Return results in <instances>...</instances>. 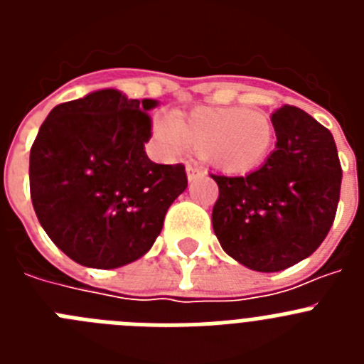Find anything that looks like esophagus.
I'll list each match as a JSON object with an SVG mask.
<instances>
[{
    "label": "esophagus",
    "mask_w": 364,
    "mask_h": 364,
    "mask_svg": "<svg viewBox=\"0 0 364 364\" xmlns=\"http://www.w3.org/2000/svg\"><path fill=\"white\" fill-rule=\"evenodd\" d=\"M186 171H188V180L189 182H193V180H197L198 176L204 175V169H202L198 164H188V167H186Z\"/></svg>",
    "instance_id": "obj_1"
}]
</instances>
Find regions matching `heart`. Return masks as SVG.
Returning a JSON list of instances; mask_svg holds the SVG:
<instances>
[{"mask_svg": "<svg viewBox=\"0 0 364 364\" xmlns=\"http://www.w3.org/2000/svg\"><path fill=\"white\" fill-rule=\"evenodd\" d=\"M153 134L167 154L193 149L226 173L253 171L266 162L275 144V125L269 114L244 107L167 112L156 117Z\"/></svg>", "mask_w": 364, "mask_h": 364, "instance_id": "heart-1", "label": "heart"}]
</instances>
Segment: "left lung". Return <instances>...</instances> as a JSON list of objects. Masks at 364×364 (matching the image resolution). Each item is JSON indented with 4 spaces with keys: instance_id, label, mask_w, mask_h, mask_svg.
<instances>
[{
    "instance_id": "left-lung-1",
    "label": "left lung",
    "mask_w": 364,
    "mask_h": 364,
    "mask_svg": "<svg viewBox=\"0 0 364 364\" xmlns=\"http://www.w3.org/2000/svg\"><path fill=\"white\" fill-rule=\"evenodd\" d=\"M275 151L246 176L211 175L218 186L213 231L222 250L255 272H281L310 257L336 218L339 154L332 133L294 105L272 114Z\"/></svg>"
}]
</instances>
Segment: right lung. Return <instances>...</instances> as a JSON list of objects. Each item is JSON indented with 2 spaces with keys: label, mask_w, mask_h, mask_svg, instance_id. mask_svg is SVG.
<instances>
[{
  "label": "right lung",
  "mask_w": 364,
  "mask_h": 364,
  "mask_svg": "<svg viewBox=\"0 0 364 364\" xmlns=\"http://www.w3.org/2000/svg\"><path fill=\"white\" fill-rule=\"evenodd\" d=\"M156 100L102 89L60 104L31 147V198L45 233L87 268L146 255L169 205L188 188L182 164L147 159Z\"/></svg>",
  "instance_id": "right-lung-1"
}]
</instances>
